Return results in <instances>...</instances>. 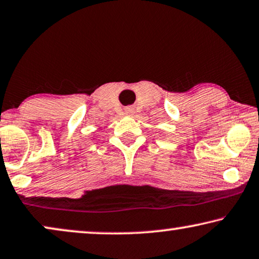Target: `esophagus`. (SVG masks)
I'll return each mask as SVG.
<instances>
[{"label": "esophagus", "mask_w": 259, "mask_h": 259, "mask_svg": "<svg viewBox=\"0 0 259 259\" xmlns=\"http://www.w3.org/2000/svg\"><path fill=\"white\" fill-rule=\"evenodd\" d=\"M125 114L126 115H129V116H133L134 114H135V110H134V108L133 107H128V108H125Z\"/></svg>", "instance_id": "34e87169"}]
</instances>
